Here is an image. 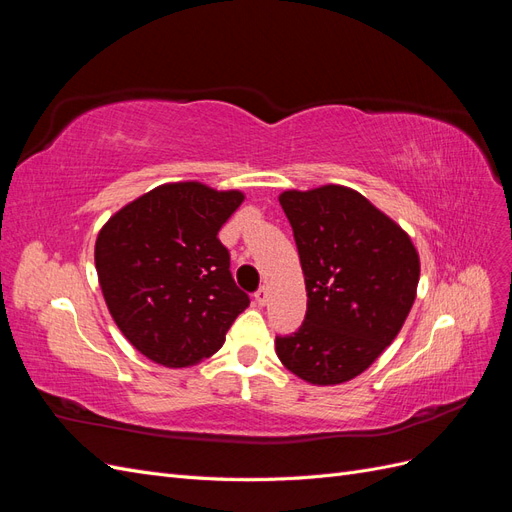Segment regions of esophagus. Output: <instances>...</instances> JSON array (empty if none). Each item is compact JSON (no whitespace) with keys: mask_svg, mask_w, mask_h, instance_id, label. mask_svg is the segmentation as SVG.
Instances as JSON below:
<instances>
[{"mask_svg":"<svg viewBox=\"0 0 512 512\" xmlns=\"http://www.w3.org/2000/svg\"><path fill=\"white\" fill-rule=\"evenodd\" d=\"M254 301L262 307V305H267V301H269V290L265 288V286H260L256 292H254Z\"/></svg>","mask_w":512,"mask_h":512,"instance_id":"esophagus-1","label":"esophagus"}]
</instances>
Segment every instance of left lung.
I'll list each match as a JSON object with an SVG mask.
<instances>
[{
	"mask_svg": "<svg viewBox=\"0 0 512 512\" xmlns=\"http://www.w3.org/2000/svg\"><path fill=\"white\" fill-rule=\"evenodd\" d=\"M280 205L305 275V320L275 337L286 369L309 384L352 380L404 327L421 262L410 237L344 185L288 190Z\"/></svg>",
	"mask_w": 512,
	"mask_h": 512,
	"instance_id": "obj_1",
	"label": "left lung"
}]
</instances>
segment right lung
<instances>
[{
	"label": "right lung",
	"mask_w": 512,
	"mask_h": 512,
	"mask_svg": "<svg viewBox=\"0 0 512 512\" xmlns=\"http://www.w3.org/2000/svg\"><path fill=\"white\" fill-rule=\"evenodd\" d=\"M243 194L198 181L132 200L96 239V271L119 331L153 363L188 367L218 352L250 305L218 232Z\"/></svg>",
	"instance_id": "add662e5"
}]
</instances>
